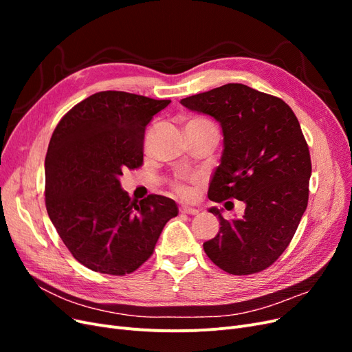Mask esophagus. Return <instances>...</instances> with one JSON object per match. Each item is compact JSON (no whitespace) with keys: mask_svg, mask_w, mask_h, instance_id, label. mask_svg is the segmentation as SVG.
Here are the masks:
<instances>
[{"mask_svg":"<svg viewBox=\"0 0 352 352\" xmlns=\"http://www.w3.org/2000/svg\"><path fill=\"white\" fill-rule=\"evenodd\" d=\"M180 212H182V214L198 216V214H199V210H197V208H192V207H180Z\"/></svg>","mask_w":352,"mask_h":352,"instance_id":"1","label":"esophagus"}]
</instances>
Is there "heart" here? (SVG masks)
<instances>
[{"mask_svg":"<svg viewBox=\"0 0 352 352\" xmlns=\"http://www.w3.org/2000/svg\"><path fill=\"white\" fill-rule=\"evenodd\" d=\"M194 122H207L206 119H194ZM197 185V179L190 177L188 180H176L173 184V189L175 192L184 198H189L192 197L194 194V186Z\"/></svg>","mask_w":352,"mask_h":352,"instance_id":"obj_1","label":"heart"}]
</instances>
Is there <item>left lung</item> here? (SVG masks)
<instances>
[{
  "label": "left lung",
  "instance_id": "1",
  "mask_svg": "<svg viewBox=\"0 0 352 352\" xmlns=\"http://www.w3.org/2000/svg\"><path fill=\"white\" fill-rule=\"evenodd\" d=\"M186 109L220 123L223 154L208 198L243 201L241 219L226 220L217 207V235L204 242L208 258L230 274H252L278 260L292 241L308 204L311 160L300 122L283 100L242 83L186 97Z\"/></svg>",
  "mask_w": 352,
  "mask_h": 352
}]
</instances>
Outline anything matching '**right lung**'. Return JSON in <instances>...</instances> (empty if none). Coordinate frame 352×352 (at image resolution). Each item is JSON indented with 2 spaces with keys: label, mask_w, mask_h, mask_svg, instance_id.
I'll use <instances>...</instances> for the list:
<instances>
[{
  "label": "right lung",
  "mask_w": 352,
  "mask_h": 352,
  "mask_svg": "<svg viewBox=\"0 0 352 352\" xmlns=\"http://www.w3.org/2000/svg\"><path fill=\"white\" fill-rule=\"evenodd\" d=\"M170 100L102 91L63 116L45 157V206L67 250L94 272L124 276L151 257L173 199H131L119 177L144 162L145 127Z\"/></svg>",
  "instance_id": "obj_1"
}]
</instances>
